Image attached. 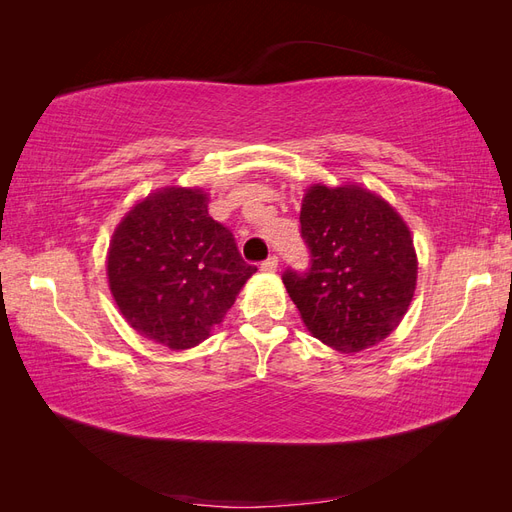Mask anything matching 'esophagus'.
I'll return each instance as SVG.
<instances>
[{
	"label": "esophagus",
	"instance_id": "1",
	"mask_svg": "<svg viewBox=\"0 0 512 512\" xmlns=\"http://www.w3.org/2000/svg\"><path fill=\"white\" fill-rule=\"evenodd\" d=\"M260 269L267 271V273H273L277 269V256H269L267 260L260 262Z\"/></svg>",
	"mask_w": 512,
	"mask_h": 512
}]
</instances>
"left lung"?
I'll list each match as a JSON object with an SVG mask.
<instances>
[{
	"label": "left lung",
	"instance_id": "left-lung-1",
	"mask_svg": "<svg viewBox=\"0 0 512 512\" xmlns=\"http://www.w3.org/2000/svg\"><path fill=\"white\" fill-rule=\"evenodd\" d=\"M301 237L312 265L282 280L307 331L339 352L389 335L416 288V252L399 213L361 185H312L303 196Z\"/></svg>",
	"mask_w": 512,
	"mask_h": 512
}]
</instances>
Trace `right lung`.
Returning <instances> with one entry per match:
<instances>
[{"label": "right lung", "instance_id": "obj_1", "mask_svg": "<svg viewBox=\"0 0 512 512\" xmlns=\"http://www.w3.org/2000/svg\"><path fill=\"white\" fill-rule=\"evenodd\" d=\"M203 190L164 188L128 211L108 250V286L123 318L170 350L209 337L256 267L215 222Z\"/></svg>", "mask_w": 512, "mask_h": 512}]
</instances>
